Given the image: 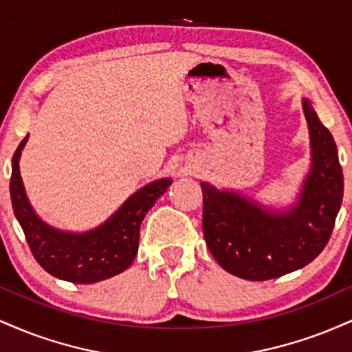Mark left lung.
<instances>
[{
	"mask_svg": "<svg viewBox=\"0 0 352 352\" xmlns=\"http://www.w3.org/2000/svg\"><path fill=\"white\" fill-rule=\"evenodd\" d=\"M313 168L289 212H263L252 200L201 182L204 235L218 265L250 281L280 278L306 266L328 245L342 201L344 182L333 135L308 100Z\"/></svg>",
	"mask_w": 352,
	"mask_h": 352,
	"instance_id": "8db88e82",
	"label": "left lung"
}]
</instances>
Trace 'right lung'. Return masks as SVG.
Returning a JSON list of instances; mask_svg holds the SVG:
<instances>
[{
	"label": "right lung",
	"mask_w": 352,
	"mask_h": 352,
	"mask_svg": "<svg viewBox=\"0 0 352 352\" xmlns=\"http://www.w3.org/2000/svg\"><path fill=\"white\" fill-rule=\"evenodd\" d=\"M26 140L24 137L13 155L10 192L14 215L36 261L52 276L80 285L102 281L127 270L139 248L145 213L172 182L162 179L145 185L99 228L79 235L59 232L36 217L24 193L18 162Z\"/></svg>",
	"instance_id": "add662e5"
}]
</instances>
